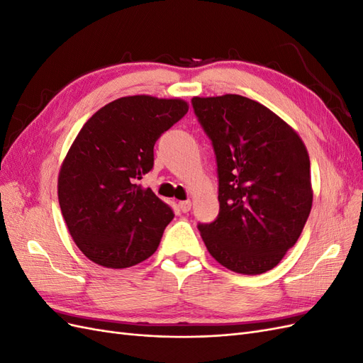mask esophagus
I'll return each mask as SVG.
<instances>
[{"mask_svg": "<svg viewBox=\"0 0 363 363\" xmlns=\"http://www.w3.org/2000/svg\"><path fill=\"white\" fill-rule=\"evenodd\" d=\"M191 207H192V203H191L189 200L180 201V203H179V208H180V211H182L183 213H188V212L191 211Z\"/></svg>", "mask_w": 363, "mask_h": 363, "instance_id": "1", "label": "esophagus"}]
</instances>
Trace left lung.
Returning a JSON list of instances; mask_svg holds the SVG:
<instances>
[{"label":"left lung","mask_w":363,"mask_h":363,"mask_svg":"<svg viewBox=\"0 0 363 363\" xmlns=\"http://www.w3.org/2000/svg\"><path fill=\"white\" fill-rule=\"evenodd\" d=\"M212 140L219 213L199 224L212 257L239 274L267 272L298 240L312 208L311 160L300 136L247 96L192 98Z\"/></svg>","instance_id":"obj_1"}]
</instances>
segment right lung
<instances>
[{"mask_svg":"<svg viewBox=\"0 0 363 363\" xmlns=\"http://www.w3.org/2000/svg\"><path fill=\"white\" fill-rule=\"evenodd\" d=\"M188 108L179 98H118L77 135L62 163L57 191L65 223L89 260L128 268L157 250L174 213L139 180L152 169L156 140Z\"/></svg>","mask_w":363,"mask_h":363,"instance_id":"right-lung-1","label":"right lung"}]
</instances>
